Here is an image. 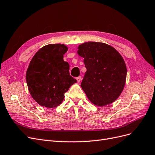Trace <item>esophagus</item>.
Returning <instances> with one entry per match:
<instances>
[{
    "label": "esophagus",
    "instance_id": "1",
    "mask_svg": "<svg viewBox=\"0 0 155 155\" xmlns=\"http://www.w3.org/2000/svg\"><path fill=\"white\" fill-rule=\"evenodd\" d=\"M77 82H81V79H82V77H81V76H79V77H77Z\"/></svg>",
    "mask_w": 155,
    "mask_h": 155
}]
</instances>
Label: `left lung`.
Segmentation results:
<instances>
[{"instance_id":"8db88e82","label":"left lung","mask_w":155,"mask_h":155,"mask_svg":"<svg viewBox=\"0 0 155 155\" xmlns=\"http://www.w3.org/2000/svg\"><path fill=\"white\" fill-rule=\"evenodd\" d=\"M87 69L81 87L93 104L103 107L117 99L124 89L127 67L122 56L104 43H84L78 47Z\"/></svg>"}]
</instances>
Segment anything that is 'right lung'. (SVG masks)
I'll list each match as a JSON object with an SVG mask.
<instances>
[{
  "instance_id": "add662e5",
  "label": "right lung",
  "mask_w": 155,
  "mask_h": 155,
  "mask_svg": "<svg viewBox=\"0 0 155 155\" xmlns=\"http://www.w3.org/2000/svg\"><path fill=\"white\" fill-rule=\"evenodd\" d=\"M68 48L64 45L50 44L34 55L26 72L28 91L38 104L47 108L60 105L64 93L77 80L70 76V65L63 60Z\"/></svg>"
}]
</instances>
